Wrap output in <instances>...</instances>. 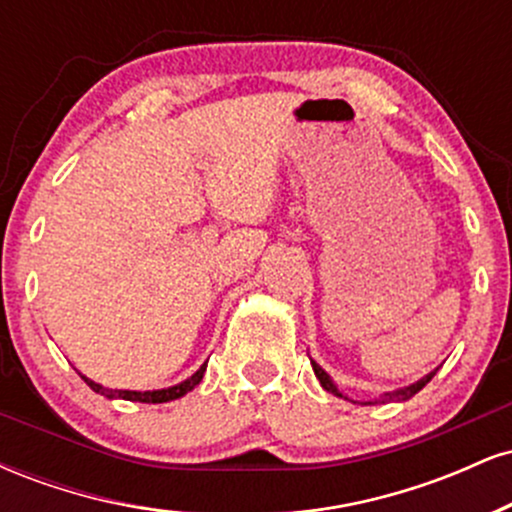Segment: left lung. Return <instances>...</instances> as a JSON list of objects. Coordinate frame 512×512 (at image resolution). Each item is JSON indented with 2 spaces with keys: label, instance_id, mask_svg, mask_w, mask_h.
<instances>
[{
  "label": "left lung",
  "instance_id": "8db88e82",
  "mask_svg": "<svg viewBox=\"0 0 512 512\" xmlns=\"http://www.w3.org/2000/svg\"><path fill=\"white\" fill-rule=\"evenodd\" d=\"M310 363H313V370H315V378L320 380V385L325 387L327 392H332V395H337V397H344L342 392L337 390V385L332 383V378L330 375L325 373V370H322L320 366H317V363L313 361V358H310ZM433 375H436V370H431V373L426 375V378H421V380H416L414 385H407V387H402V390H392V392H383V395L380 397H375V399H368V402H361V404H387V402H407L409 397H414L416 392L419 390H424V387L431 383V378ZM344 399H349V397H344Z\"/></svg>",
  "mask_w": 512,
  "mask_h": 512
}]
</instances>
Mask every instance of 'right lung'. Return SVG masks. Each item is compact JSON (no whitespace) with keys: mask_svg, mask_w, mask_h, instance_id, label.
<instances>
[{"mask_svg":"<svg viewBox=\"0 0 512 512\" xmlns=\"http://www.w3.org/2000/svg\"><path fill=\"white\" fill-rule=\"evenodd\" d=\"M204 370H207V363H204L202 368L197 370L192 378H187L185 383L180 385H173V387H166V390H146V392H137V390H110V387H103L98 383H93V380H88L86 375H81V380L91 387L93 392H98V395L108 397V399H127V402H144V404H161V402H170V399H178L182 395H187L190 390H195V387L202 383L204 378Z\"/></svg>","mask_w":512,"mask_h":512,"instance_id":"1","label":"right lung"}]
</instances>
